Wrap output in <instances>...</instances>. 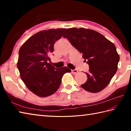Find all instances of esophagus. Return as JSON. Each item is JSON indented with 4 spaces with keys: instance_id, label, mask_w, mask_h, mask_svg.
Listing matches in <instances>:
<instances>
[{
    "instance_id": "obj_1",
    "label": "esophagus",
    "mask_w": 131,
    "mask_h": 131,
    "mask_svg": "<svg viewBox=\"0 0 131 131\" xmlns=\"http://www.w3.org/2000/svg\"><path fill=\"white\" fill-rule=\"evenodd\" d=\"M71 72L73 74H75L78 73V70H77V69H74V70H72Z\"/></svg>"
}]
</instances>
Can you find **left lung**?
Segmentation results:
<instances>
[{
    "label": "left lung",
    "mask_w": 131,
    "mask_h": 131,
    "mask_svg": "<svg viewBox=\"0 0 131 131\" xmlns=\"http://www.w3.org/2000/svg\"><path fill=\"white\" fill-rule=\"evenodd\" d=\"M62 36L82 53L90 67L81 87L92 93L104 90L118 69L119 56L114 44L99 32L84 28L67 29Z\"/></svg>",
    "instance_id": "obj_1"
}]
</instances>
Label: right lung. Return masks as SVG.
<instances>
[{
	"instance_id": "1",
	"label": "right lung",
	"mask_w": 131,
	"mask_h": 131,
	"mask_svg": "<svg viewBox=\"0 0 131 131\" xmlns=\"http://www.w3.org/2000/svg\"><path fill=\"white\" fill-rule=\"evenodd\" d=\"M65 29H50L36 33L21 46L17 64L21 78L27 88L39 97L56 92L64 74L71 70L64 66L56 68L49 63L56 41Z\"/></svg>"
}]
</instances>
